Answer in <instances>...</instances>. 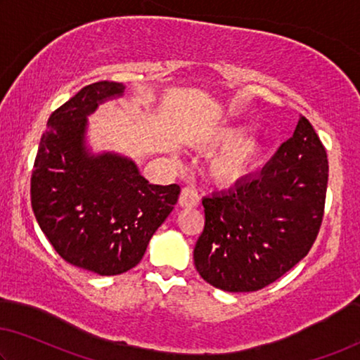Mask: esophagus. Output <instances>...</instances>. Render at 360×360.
Instances as JSON below:
<instances>
[{"mask_svg": "<svg viewBox=\"0 0 360 360\" xmlns=\"http://www.w3.org/2000/svg\"><path fill=\"white\" fill-rule=\"evenodd\" d=\"M198 202H200V197H198L197 191L194 187H184V189L181 191V195H179V205L182 208H192V207H197Z\"/></svg>", "mask_w": 360, "mask_h": 360, "instance_id": "obj_1", "label": "esophagus"}]
</instances>
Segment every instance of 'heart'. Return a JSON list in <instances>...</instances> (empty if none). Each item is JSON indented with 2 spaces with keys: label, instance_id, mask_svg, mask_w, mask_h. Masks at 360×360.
<instances>
[{
  "label": "heart",
  "instance_id": "1",
  "mask_svg": "<svg viewBox=\"0 0 360 360\" xmlns=\"http://www.w3.org/2000/svg\"><path fill=\"white\" fill-rule=\"evenodd\" d=\"M248 126H223L200 139L205 150H217L208 160V174L223 186L248 179L264 163L266 146L260 137L245 136Z\"/></svg>",
  "mask_w": 360,
  "mask_h": 360
}]
</instances>
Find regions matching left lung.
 <instances>
[{"mask_svg":"<svg viewBox=\"0 0 360 360\" xmlns=\"http://www.w3.org/2000/svg\"><path fill=\"white\" fill-rule=\"evenodd\" d=\"M328 160L304 116L259 174L203 197L197 271L228 292L268 286L304 259L323 218Z\"/></svg>","mask_w":360,"mask_h":360,"instance_id":"obj_1","label":"left lung"}]
</instances>
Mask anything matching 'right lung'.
I'll list each match as a JSON object with an SVG mask.
<instances>
[{
	"mask_svg": "<svg viewBox=\"0 0 360 360\" xmlns=\"http://www.w3.org/2000/svg\"><path fill=\"white\" fill-rule=\"evenodd\" d=\"M124 89L90 84L53 112L30 179L32 208L53 248L68 264L101 276L142 260L181 192L178 184H150L131 158L87 147V116Z\"/></svg>",
	"mask_w": 360,
	"mask_h": 360,
	"instance_id": "right-lung-1",
	"label": "right lung"
}]
</instances>
